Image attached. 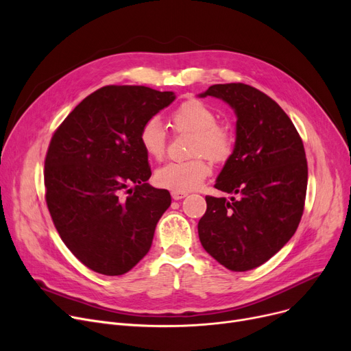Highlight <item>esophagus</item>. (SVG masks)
I'll use <instances>...</instances> for the list:
<instances>
[{"label":"esophagus","instance_id":"1","mask_svg":"<svg viewBox=\"0 0 351 351\" xmlns=\"http://www.w3.org/2000/svg\"><path fill=\"white\" fill-rule=\"evenodd\" d=\"M171 195H172V197H173L175 200H180V199H183V197H186V196H188V193H186V192H178V191H173Z\"/></svg>","mask_w":351,"mask_h":351}]
</instances>
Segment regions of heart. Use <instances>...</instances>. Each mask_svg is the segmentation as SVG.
I'll list each match as a JSON object with an SVG mask.
<instances>
[{
    "label": "heart",
    "mask_w": 351,
    "mask_h": 351,
    "mask_svg": "<svg viewBox=\"0 0 351 351\" xmlns=\"http://www.w3.org/2000/svg\"><path fill=\"white\" fill-rule=\"evenodd\" d=\"M172 128L178 134H192L191 156L186 162H171L155 173L156 185L165 189L188 192L196 189L212 173V165L226 162L234 151L236 138L228 125L217 123V115L206 104L197 99L182 102L171 115ZM143 152L160 160L166 154L168 136L158 118L147 119L139 131Z\"/></svg>",
    "instance_id": "obj_1"
}]
</instances>
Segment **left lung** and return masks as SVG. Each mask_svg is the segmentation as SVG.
<instances>
[{"mask_svg":"<svg viewBox=\"0 0 351 351\" xmlns=\"http://www.w3.org/2000/svg\"><path fill=\"white\" fill-rule=\"evenodd\" d=\"M229 104L237 117L233 155L215 188L236 197L206 196L197 232L204 249L233 271L259 267L296 232L304 210L307 160L285 110L246 84H217L200 97Z\"/></svg>","mask_w":351,"mask_h":351,"instance_id":"1","label":"left lung"}]
</instances>
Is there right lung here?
Masks as SVG:
<instances>
[{"mask_svg": "<svg viewBox=\"0 0 351 351\" xmlns=\"http://www.w3.org/2000/svg\"><path fill=\"white\" fill-rule=\"evenodd\" d=\"M173 92L108 85L92 92L53 132L45 156V200L62 242L88 269L131 270L149 252L171 195L146 180L142 125Z\"/></svg>", "mask_w": 351, "mask_h": 351, "instance_id": "add662e5", "label": "right lung"}]
</instances>
